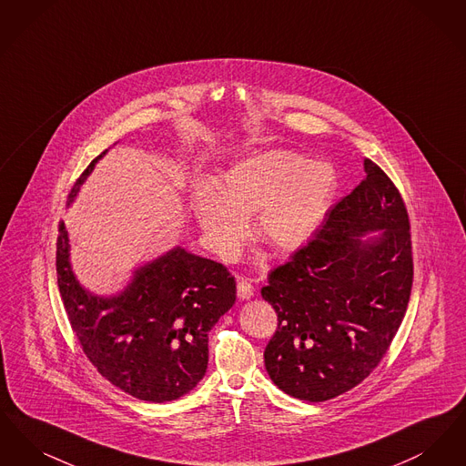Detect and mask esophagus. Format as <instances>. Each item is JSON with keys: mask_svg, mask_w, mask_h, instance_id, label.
<instances>
[{"mask_svg": "<svg viewBox=\"0 0 466 466\" xmlns=\"http://www.w3.org/2000/svg\"><path fill=\"white\" fill-rule=\"evenodd\" d=\"M253 295H255V287L251 285V281L239 279V281H238V297H239L241 300H249Z\"/></svg>", "mask_w": 466, "mask_h": 466, "instance_id": "1", "label": "esophagus"}]
</instances>
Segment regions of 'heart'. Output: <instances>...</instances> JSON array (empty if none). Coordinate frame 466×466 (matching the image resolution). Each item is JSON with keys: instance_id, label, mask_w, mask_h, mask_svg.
I'll list each match as a JSON object with an SVG mask.
<instances>
[{"instance_id": "obj_1", "label": "heart", "mask_w": 466, "mask_h": 466, "mask_svg": "<svg viewBox=\"0 0 466 466\" xmlns=\"http://www.w3.org/2000/svg\"><path fill=\"white\" fill-rule=\"evenodd\" d=\"M339 188L330 162H312L291 150H266L232 162L218 187L200 181L190 209L209 248L225 260L239 255L248 218L276 253L306 248L327 220Z\"/></svg>"}]
</instances>
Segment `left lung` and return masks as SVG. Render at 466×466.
<instances>
[{"mask_svg": "<svg viewBox=\"0 0 466 466\" xmlns=\"http://www.w3.org/2000/svg\"><path fill=\"white\" fill-rule=\"evenodd\" d=\"M363 169L316 238L262 289L279 321L264 353L267 374L293 399L325 401L355 388L386 355L407 310V209L379 166L365 158Z\"/></svg>", "mask_w": 466, "mask_h": 466, "instance_id": "8db88e82", "label": "left lung"}]
</instances>
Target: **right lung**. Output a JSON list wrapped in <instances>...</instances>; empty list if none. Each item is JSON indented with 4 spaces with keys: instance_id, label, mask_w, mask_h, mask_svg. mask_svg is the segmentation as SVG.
<instances>
[{
    "instance_id": "obj_1",
    "label": "right lung",
    "mask_w": 466,
    "mask_h": 466,
    "mask_svg": "<svg viewBox=\"0 0 466 466\" xmlns=\"http://www.w3.org/2000/svg\"><path fill=\"white\" fill-rule=\"evenodd\" d=\"M67 196V208L96 164ZM65 222L57 238V285L69 323L99 374L134 399L164 403L190 393L208 369V333L236 304L227 267L175 246L136 267L124 289L97 295L71 266Z\"/></svg>"
}]
</instances>
